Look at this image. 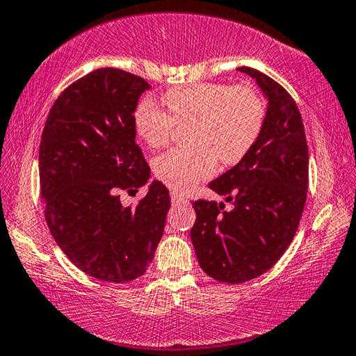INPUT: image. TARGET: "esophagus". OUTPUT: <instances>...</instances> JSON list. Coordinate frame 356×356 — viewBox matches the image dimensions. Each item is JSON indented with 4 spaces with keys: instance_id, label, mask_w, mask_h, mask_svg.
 Listing matches in <instances>:
<instances>
[{
    "instance_id": "1",
    "label": "esophagus",
    "mask_w": 356,
    "mask_h": 356,
    "mask_svg": "<svg viewBox=\"0 0 356 356\" xmlns=\"http://www.w3.org/2000/svg\"><path fill=\"white\" fill-rule=\"evenodd\" d=\"M170 197H172L173 206H178V204H183L184 202V197L181 196V194H178V193H172V194H170Z\"/></svg>"
}]
</instances>
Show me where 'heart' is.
I'll return each instance as SVG.
<instances>
[{"label":"heart","instance_id":"1","mask_svg":"<svg viewBox=\"0 0 356 356\" xmlns=\"http://www.w3.org/2000/svg\"><path fill=\"white\" fill-rule=\"evenodd\" d=\"M167 110L144 99L134 113L138 134L150 149L167 145L178 126L189 124L191 145L173 149L154 160V173L175 191H186L216 172L240 163L259 139L266 104L256 87L196 82L165 94Z\"/></svg>","mask_w":356,"mask_h":356}]
</instances>
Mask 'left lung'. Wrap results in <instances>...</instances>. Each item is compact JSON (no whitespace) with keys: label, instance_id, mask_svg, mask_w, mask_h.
<instances>
[{"label":"left lung","instance_id":"left-lung-1","mask_svg":"<svg viewBox=\"0 0 356 356\" xmlns=\"http://www.w3.org/2000/svg\"><path fill=\"white\" fill-rule=\"evenodd\" d=\"M254 77L269 100L259 139L245 159L209 184L233 204L197 199L191 241L199 266L227 284H243L270 269L298 230L308 194L309 155L300 110L264 72Z\"/></svg>","mask_w":356,"mask_h":356}]
</instances>
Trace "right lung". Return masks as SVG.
<instances>
[{"label":"right lung","instance_id":"obj_1","mask_svg":"<svg viewBox=\"0 0 356 356\" xmlns=\"http://www.w3.org/2000/svg\"><path fill=\"white\" fill-rule=\"evenodd\" d=\"M149 82L100 67L72 82L53 104L38 150L45 220L61 251L95 279L124 284L154 259L170 209L168 189L152 181L134 207L150 167L136 144L134 110Z\"/></svg>","mask_w":356,"mask_h":356}]
</instances>
